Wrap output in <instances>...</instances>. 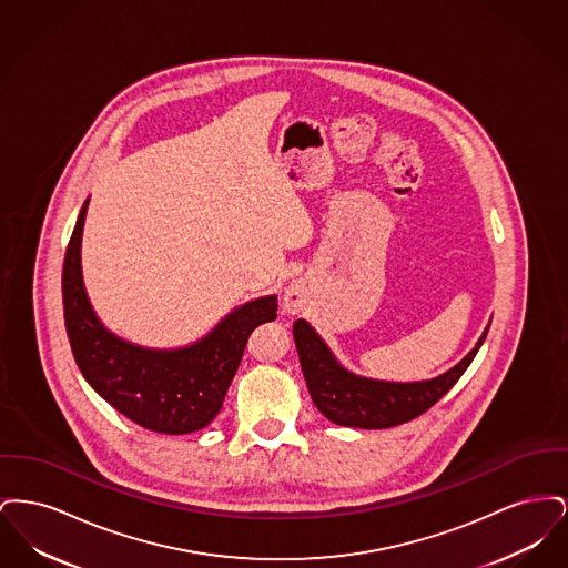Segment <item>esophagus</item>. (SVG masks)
Segmentation results:
<instances>
[{
	"mask_svg": "<svg viewBox=\"0 0 568 568\" xmlns=\"http://www.w3.org/2000/svg\"><path fill=\"white\" fill-rule=\"evenodd\" d=\"M306 290L302 283H292L287 290H285V297H283V308L285 313H292L296 315L304 306H306Z\"/></svg>",
	"mask_w": 568,
	"mask_h": 568,
	"instance_id": "obj_1",
	"label": "esophagus"
}]
</instances>
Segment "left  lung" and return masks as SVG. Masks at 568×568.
I'll return each instance as SVG.
<instances>
[{
	"mask_svg": "<svg viewBox=\"0 0 568 568\" xmlns=\"http://www.w3.org/2000/svg\"><path fill=\"white\" fill-rule=\"evenodd\" d=\"M487 329L489 325L477 345L454 368L438 377L413 383L353 375L341 366L322 336L304 320L294 324V341L311 398L325 417L347 428L381 430L410 422L436 405L470 366L486 341Z\"/></svg>",
	"mask_w": 568,
	"mask_h": 568,
	"instance_id": "8db88e82",
	"label": "left lung"
}]
</instances>
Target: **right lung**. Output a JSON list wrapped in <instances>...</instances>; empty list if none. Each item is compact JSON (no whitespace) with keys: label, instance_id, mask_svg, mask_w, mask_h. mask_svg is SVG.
I'll return each instance as SVG.
<instances>
[{"label":"right lung","instance_id":"add662e5","mask_svg":"<svg viewBox=\"0 0 568 568\" xmlns=\"http://www.w3.org/2000/svg\"><path fill=\"white\" fill-rule=\"evenodd\" d=\"M82 204L63 260V317L74 359L87 383L121 415L162 434L202 430L223 406L243 359L248 334L276 320V296L257 297L234 308L202 341L181 349L132 345L106 329L84 292Z\"/></svg>","mask_w":568,"mask_h":568}]
</instances>
